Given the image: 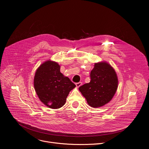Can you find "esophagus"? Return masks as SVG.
Instances as JSON below:
<instances>
[{
	"label": "esophagus",
	"mask_w": 149,
	"mask_h": 149,
	"mask_svg": "<svg viewBox=\"0 0 149 149\" xmlns=\"http://www.w3.org/2000/svg\"><path fill=\"white\" fill-rule=\"evenodd\" d=\"M75 85H76V87H77V88H78V87H79L81 86V85H82V82H77V83L75 84Z\"/></svg>",
	"instance_id": "esophagus-1"
}]
</instances>
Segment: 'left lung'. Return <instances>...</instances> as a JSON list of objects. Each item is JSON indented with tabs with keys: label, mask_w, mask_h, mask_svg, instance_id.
Wrapping results in <instances>:
<instances>
[{
	"label": "left lung",
	"mask_w": 149,
	"mask_h": 149,
	"mask_svg": "<svg viewBox=\"0 0 149 149\" xmlns=\"http://www.w3.org/2000/svg\"><path fill=\"white\" fill-rule=\"evenodd\" d=\"M91 81L79 87V90L88 105L98 108L109 102L118 88V80L114 69L105 61L95 63L91 71Z\"/></svg>",
	"instance_id": "obj_1"
}]
</instances>
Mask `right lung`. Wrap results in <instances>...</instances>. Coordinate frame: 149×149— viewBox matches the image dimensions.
Here are the masks:
<instances>
[{
  "mask_svg": "<svg viewBox=\"0 0 149 149\" xmlns=\"http://www.w3.org/2000/svg\"><path fill=\"white\" fill-rule=\"evenodd\" d=\"M34 88L40 101L47 107L57 109L65 104L70 92L76 86L60 72V65L48 60L38 68L33 79Z\"/></svg>",
  "mask_w": 149,
  "mask_h": 149,
  "instance_id": "add662e5",
  "label": "right lung"
}]
</instances>
